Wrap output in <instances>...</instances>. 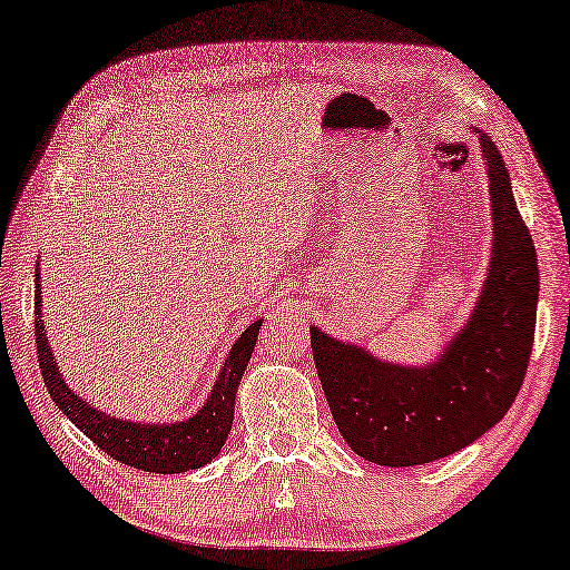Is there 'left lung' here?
<instances>
[{
	"instance_id": "obj_1",
	"label": "left lung",
	"mask_w": 570,
	"mask_h": 570,
	"mask_svg": "<svg viewBox=\"0 0 570 570\" xmlns=\"http://www.w3.org/2000/svg\"><path fill=\"white\" fill-rule=\"evenodd\" d=\"M489 166L494 258L479 307L430 368L381 363L309 330L317 376L345 443L379 465L453 455L504 417L528 373L538 317V253L517 209L504 158L481 135Z\"/></svg>"
}]
</instances>
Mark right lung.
<instances>
[{
	"label": "right lung",
	"mask_w": 570,
	"mask_h": 570,
	"mask_svg": "<svg viewBox=\"0 0 570 570\" xmlns=\"http://www.w3.org/2000/svg\"><path fill=\"white\" fill-rule=\"evenodd\" d=\"M36 343L38 361L46 381L48 394L53 396L58 410H61L91 443L101 448L115 461L132 469L150 473H184L191 469H202L225 445L233 428L235 394L240 384L245 366H248L253 345H256L261 322L256 320L245 333L237 337L230 355H227L223 373H219L215 389L204 404V410L194 414L191 420L176 424H140L122 422L109 417V414L95 410V406L76 396L56 368L53 353H50L46 333H42L40 320V276L36 271Z\"/></svg>",
	"instance_id": "1"
}]
</instances>
